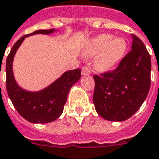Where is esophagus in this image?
Here are the masks:
<instances>
[{
	"label": "esophagus",
	"mask_w": 159,
	"mask_h": 159,
	"mask_svg": "<svg viewBox=\"0 0 159 159\" xmlns=\"http://www.w3.org/2000/svg\"><path fill=\"white\" fill-rule=\"evenodd\" d=\"M90 73H91V70H90V68H89V67H84L83 68H82V70H81L82 75H88V74H90Z\"/></svg>",
	"instance_id": "esophagus-1"
}]
</instances>
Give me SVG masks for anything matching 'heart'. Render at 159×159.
<instances>
[{
  "mask_svg": "<svg viewBox=\"0 0 159 159\" xmlns=\"http://www.w3.org/2000/svg\"><path fill=\"white\" fill-rule=\"evenodd\" d=\"M128 44L124 38H116L111 34H100L91 39L85 46V55H96L94 66L100 72H108L114 69L124 57Z\"/></svg>",
  "mask_w": 159,
  "mask_h": 159,
  "instance_id": "1",
  "label": "heart"
}]
</instances>
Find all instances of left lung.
Listing matches in <instances>:
<instances>
[{
    "label": "left lung",
    "instance_id": "left-lung-1",
    "mask_svg": "<svg viewBox=\"0 0 159 159\" xmlns=\"http://www.w3.org/2000/svg\"><path fill=\"white\" fill-rule=\"evenodd\" d=\"M132 50L116 69L94 75L93 103L103 119L122 121L139 110L151 85V56L143 42L132 34Z\"/></svg>",
    "mask_w": 159,
    "mask_h": 159
}]
</instances>
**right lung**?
Returning a JSON list of instances; mask_svg holds the SVG:
<instances>
[{
  "label": "right lung",
  "instance_id": "add662e5",
  "mask_svg": "<svg viewBox=\"0 0 159 159\" xmlns=\"http://www.w3.org/2000/svg\"><path fill=\"white\" fill-rule=\"evenodd\" d=\"M55 31V29L38 30L23 36L14 43L7 58L6 86L8 97L20 116L32 123H48L56 121L63 112L71 87L81 76L80 68L67 71L52 84L38 92L25 90L17 84L13 72V61L17 49L25 38L35 34L49 35Z\"/></svg>",
  "mask_w": 159,
  "mask_h": 159
}]
</instances>
